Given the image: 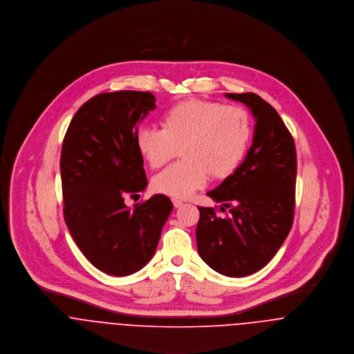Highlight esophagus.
<instances>
[{
    "mask_svg": "<svg viewBox=\"0 0 354 354\" xmlns=\"http://www.w3.org/2000/svg\"><path fill=\"white\" fill-rule=\"evenodd\" d=\"M172 203L175 207H180L183 205V201L179 199V198H172Z\"/></svg>",
    "mask_w": 354,
    "mask_h": 354,
    "instance_id": "obj_1",
    "label": "esophagus"
}]
</instances>
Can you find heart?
Masks as SVG:
<instances>
[{
	"label": "heart",
	"mask_w": 354,
	"mask_h": 354,
	"mask_svg": "<svg viewBox=\"0 0 354 354\" xmlns=\"http://www.w3.org/2000/svg\"><path fill=\"white\" fill-rule=\"evenodd\" d=\"M160 123L161 129L141 127L136 145L152 168L164 165L179 148L182 158L152 179L155 192L176 198H187L203 187L209 174L216 179L232 175L252 136L244 109L196 99L168 109Z\"/></svg>",
	"instance_id": "b5f03b06"
}]
</instances>
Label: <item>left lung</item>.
Returning a JSON list of instances; mask_svg holds the SVG:
<instances>
[{"instance_id":"1","label":"left lung","mask_w":354,"mask_h":354,"mask_svg":"<svg viewBox=\"0 0 354 354\" xmlns=\"http://www.w3.org/2000/svg\"><path fill=\"white\" fill-rule=\"evenodd\" d=\"M225 96L251 110L254 138L235 172L207 193L230 214L198 207L196 247L217 273L244 277L270 262L292 228L297 161L293 137L268 102L252 92Z\"/></svg>"}]
</instances>
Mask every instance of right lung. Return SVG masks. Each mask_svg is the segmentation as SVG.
Here are the masks:
<instances>
[{"label": "right lung", "instance_id": "add662e5", "mask_svg": "<svg viewBox=\"0 0 354 354\" xmlns=\"http://www.w3.org/2000/svg\"><path fill=\"white\" fill-rule=\"evenodd\" d=\"M151 92L100 93L72 119L61 152L64 217L85 258L107 274H133L153 257L174 206L156 194L127 207L148 186L136 145L138 123L156 109Z\"/></svg>", "mask_w": 354, "mask_h": 354}]
</instances>
